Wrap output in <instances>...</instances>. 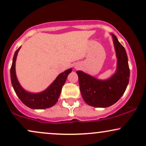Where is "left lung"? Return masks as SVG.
I'll use <instances>...</instances> for the list:
<instances>
[{
  "label": "left lung",
  "mask_w": 146,
  "mask_h": 146,
  "mask_svg": "<svg viewBox=\"0 0 146 146\" xmlns=\"http://www.w3.org/2000/svg\"><path fill=\"white\" fill-rule=\"evenodd\" d=\"M111 36L117 57L114 74L106 80H100L82 71H76L82 98L93 107L107 108L114 104L123 96L129 84L130 70L127 53L116 36Z\"/></svg>",
  "instance_id": "1"
}]
</instances>
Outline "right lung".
Listing matches in <instances>:
<instances>
[{
  "mask_svg": "<svg viewBox=\"0 0 146 146\" xmlns=\"http://www.w3.org/2000/svg\"><path fill=\"white\" fill-rule=\"evenodd\" d=\"M20 48L21 46L14 54L12 66L11 68V80L14 91L21 102L30 108L41 110L52 107L57 103L61 94L62 87L66 82L68 74L71 72L72 69L70 68L64 72L59 74L47 89L42 92L37 93L28 92L23 89L16 76L15 62Z\"/></svg>",
  "mask_w": 146,
  "mask_h": 146,
  "instance_id": "add662e5",
  "label": "right lung"
}]
</instances>
